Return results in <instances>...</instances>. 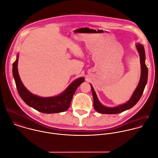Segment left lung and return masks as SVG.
Here are the masks:
<instances>
[{
  "label": "left lung",
  "instance_id": "8db88e82",
  "mask_svg": "<svg viewBox=\"0 0 158 158\" xmlns=\"http://www.w3.org/2000/svg\"><path fill=\"white\" fill-rule=\"evenodd\" d=\"M137 49L139 52L140 59V64H141V77L140 79V82L134 91L132 96L130 98V100L126 103L116 106V107H106L103 105L98 100L95 91L94 89L93 86L91 85L92 93L94 99V106L95 110L102 114H118L122 113L126 110H127L133 106H134L137 103L140 99L146 84L147 83L148 80V68L145 64V48L143 45L140 44H136Z\"/></svg>",
  "mask_w": 158,
  "mask_h": 158
}]
</instances>
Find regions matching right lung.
I'll list each match as a JSON object with an SVG mask.
<instances>
[{"mask_svg":"<svg viewBox=\"0 0 158 158\" xmlns=\"http://www.w3.org/2000/svg\"><path fill=\"white\" fill-rule=\"evenodd\" d=\"M18 55L13 63V75L18 92L22 100L29 106L37 111L47 114L58 113L66 111L71 104L73 97L77 87L84 81V77L74 81L59 95L51 97H41L31 94L23 85L18 71Z\"/></svg>","mask_w":158,"mask_h":158,"instance_id":"add662e5","label":"right lung"}]
</instances>
